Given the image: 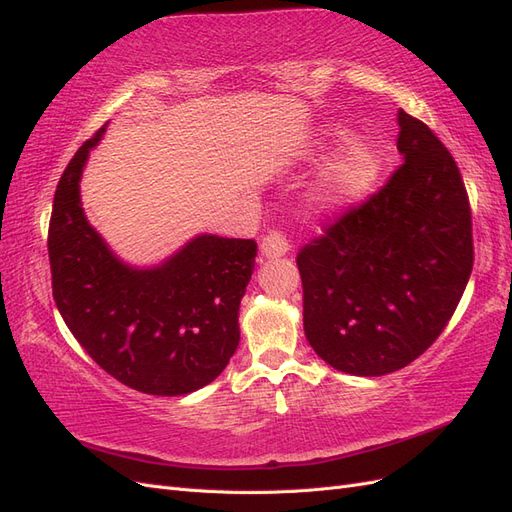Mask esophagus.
Masks as SVG:
<instances>
[{
    "mask_svg": "<svg viewBox=\"0 0 512 512\" xmlns=\"http://www.w3.org/2000/svg\"><path fill=\"white\" fill-rule=\"evenodd\" d=\"M288 250H290L288 239L282 235V232H277V230L269 232V235H265V237L260 239V254L265 256V258H269V260L288 254Z\"/></svg>",
    "mask_w": 512,
    "mask_h": 512,
    "instance_id": "obj_1",
    "label": "esophagus"
}]
</instances>
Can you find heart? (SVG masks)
<instances>
[{
    "instance_id": "1",
    "label": "heart",
    "mask_w": 512,
    "mask_h": 512,
    "mask_svg": "<svg viewBox=\"0 0 512 512\" xmlns=\"http://www.w3.org/2000/svg\"><path fill=\"white\" fill-rule=\"evenodd\" d=\"M344 134L346 132L339 128H322L316 149H322V145L327 143L342 141ZM316 156L318 151L312 158ZM380 175V149L367 141V138H350L324 164L320 177L314 183L312 194H309V200H312L314 209L324 215L348 211L374 190Z\"/></svg>"
}]
</instances>
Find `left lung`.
I'll use <instances>...</instances> for the list:
<instances>
[{"instance_id": "obj_1", "label": "left lung", "mask_w": 512, "mask_h": 512, "mask_svg": "<svg viewBox=\"0 0 512 512\" xmlns=\"http://www.w3.org/2000/svg\"><path fill=\"white\" fill-rule=\"evenodd\" d=\"M397 123L404 164L297 256L309 346L365 378L410 365L436 342L474 262L470 203L453 156L401 108Z\"/></svg>"}]
</instances>
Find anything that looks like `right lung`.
<instances>
[{
    "mask_svg": "<svg viewBox=\"0 0 512 512\" xmlns=\"http://www.w3.org/2000/svg\"><path fill=\"white\" fill-rule=\"evenodd\" d=\"M106 126L61 175L49 224L53 299L106 374L147 395H188L218 378L239 346V305L256 241L192 237L153 267L121 260L89 224L81 177Z\"/></svg>",
    "mask_w": 512,
    "mask_h": 512,
    "instance_id": "right-lung-1",
    "label": "right lung"
}]
</instances>
